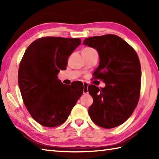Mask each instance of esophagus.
I'll return each mask as SVG.
<instances>
[{"mask_svg": "<svg viewBox=\"0 0 159 159\" xmlns=\"http://www.w3.org/2000/svg\"><path fill=\"white\" fill-rule=\"evenodd\" d=\"M88 84H87L86 83H83V94H86L88 93Z\"/></svg>", "mask_w": 159, "mask_h": 159, "instance_id": "1", "label": "esophagus"}]
</instances>
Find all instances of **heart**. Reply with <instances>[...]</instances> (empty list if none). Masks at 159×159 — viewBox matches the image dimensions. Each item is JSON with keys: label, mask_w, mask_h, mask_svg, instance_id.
Wrapping results in <instances>:
<instances>
[{"label": "heart", "mask_w": 159, "mask_h": 159, "mask_svg": "<svg viewBox=\"0 0 159 159\" xmlns=\"http://www.w3.org/2000/svg\"><path fill=\"white\" fill-rule=\"evenodd\" d=\"M93 50V48H85L83 49V50Z\"/></svg>", "instance_id": "heart-1"}]
</instances>
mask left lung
Listing matches in <instances>:
<instances>
[{"label": "left lung", "instance_id": "1", "mask_svg": "<svg viewBox=\"0 0 159 159\" xmlns=\"http://www.w3.org/2000/svg\"><path fill=\"white\" fill-rule=\"evenodd\" d=\"M95 49L99 64L94 76L103 80L105 87L88 86L93 103L88 114L104 128H113L128 119L138 104L141 85V66L135 51L116 35L89 37L83 41Z\"/></svg>", "mask_w": 159, "mask_h": 159}]
</instances>
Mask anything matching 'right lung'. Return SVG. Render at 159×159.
Segmentation results:
<instances>
[{
    "label": "right lung",
    "mask_w": 159,
    "mask_h": 159,
    "mask_svg": "<svg viewBox=\"0 0 159 159\" xmlns=\"http://www.w3.org/2000/svg\"><path fill=\"white\" fill-rule=\"evenodd\" d=\"M81 43L80 39L44 37L27 48L18 72V84L32 118L45 127H56L68 118L83 93L81 82L67 86L58 79L66 69L69 56Z\"/></svg>",
    "instance_id": "add662e5"
}]
</instances>
